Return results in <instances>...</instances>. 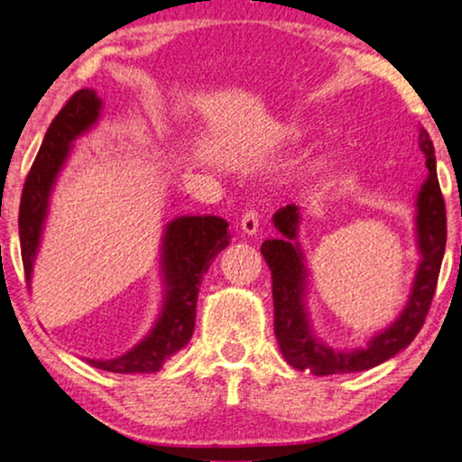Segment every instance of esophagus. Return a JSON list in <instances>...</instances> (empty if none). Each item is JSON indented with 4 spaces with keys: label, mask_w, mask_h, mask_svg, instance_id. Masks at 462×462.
<instances>
[{
    "label": "esophagus",
    "mask_w": 462,
    "mask_h": 462,
    "mask_svg": "<svg viewBox=\"0 0 462 462\" xmlns=\"http://www.w3.org/2000/svg\"><path fill=\"white\" fill-rule=\"evenodd\" d=\"M257 227H260V215L257 211H247L241 219V230L245 235H255Z\"/></svg>",
    "instance_id": "esophagus-1"
}]
</instances>
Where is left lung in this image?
<instances>
[{
  "label": "left lung",
  "instance_id": "1",
  "mask_svg": "<svg viewBox=\"0 0 462 462\" xmlns=\"http://www.w3.org/2000/svg\"><path fill=\"white\" fill-rule=\"evenodd\" d=\"M418 145L427 158L429 169L427 180L416 199V238L422 260L418 263L410 300L402 315L391 328L374 336L365 348L344 353V350L329 348L312 334L309 312H306L304 255L295 241L300 208L287 205L274 213L273 221L281 236L263 241L262 255L273 273L276 342L287 364L295 370H309L315 376L370 370L408 346L424 325L446 251V205L439 189L438 169H435L433 141L424 128H418Z\"/></svg>",
  "mask_w": 462,
  "mask_h": 462
}]
</instances>
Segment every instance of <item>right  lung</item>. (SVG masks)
I'll return each mask as SVG.
<instances>
[{
	"mask_svg": "<svg viewBox=\"0 0 462 462\" xmlns=\"http://www.w3.org/2000/svg\"><path fill=\"white\" fill-rule=\"evenodd\" d=\"M98 114H101V98L97 97V92L90 88L78 90L52 120L33 167L24 180L21 211H18V235H21V255L27 281H31V270L38 255L48 199L59 171L69 156L71 141L88 131L98 120ZM227 245H230L227 221L215 215H186L167 224L162 238L164 302L156 325L126 355L107 361L88 359V364L114 374L158 372L164 361L186 346L192 337L202 276L211 266L213 257Z\"/></svg>",
	"mask_w": 462,
	"mask_h": 462,
	"instance_id": "1",
	"label": "right lung"
}]
</instances>
